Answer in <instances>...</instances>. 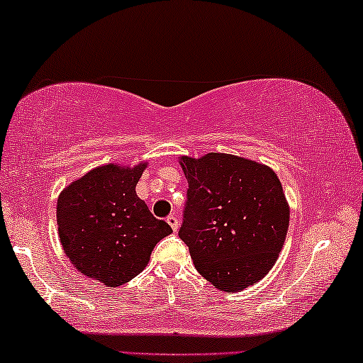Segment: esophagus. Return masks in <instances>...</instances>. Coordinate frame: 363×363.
Masks as SVG:
<instances>
[{
  "label": "esophagus",
  "instance_id": "obj_1",
  "mask_svg": "<svg viewBox=\"0 0 363 363\" xmlns=\"http://www.w3.org/2000/svg\"><path fill=\"white\" fill-rule=\"evenodd\" d=\"M167 223H168V225L172 226V230H173V231H177V230H178V218H177L175 215H170V216H168V218H167Z\"/></svg>",
  "mask_w": 363,
  "mask_h": 363
}]
</instances>
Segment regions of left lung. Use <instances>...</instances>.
Instances as JSON below:
<instances>
[{"label": "left lung", "instance_id": "left-lung-1", "mask_svg": "<svg viewBox=\"0 0 363 363\" xmlns=\"http://www.w3.org/2000/svg\"><path fill=\"white\" fill-rule=\"evenodd\" d=\"M188 182L178 236L196 271L216 289L240 292L276 264L289 228V203L272 168L230 153L180 157Z\"/></svg>", "mask_w": 363, "mask_h": 363}]
</instances>
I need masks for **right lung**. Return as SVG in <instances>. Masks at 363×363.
Listing matches in <instances>:
<instances>
[{"label": "right lung", "mask_w": 363, "mask_h": 363, "mask_svg": "<svg viewBox=\"0 0 363 363\" xmlns=\"http://www.w3.org/2000/svg\"><path fill=\"white\" fill-rule=\"evenodd\" d=\"M145 168L147 162L107 163L59 193L56 216L64 252L79 272L108 287L140 274L157 242L172 233L137 196Z\"/></svg>", "instance_id": "add662e5"}]
</instances>
